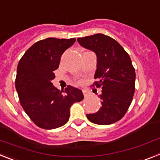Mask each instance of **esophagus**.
I'll use <instances>...</instances> for the list:
<instances>
[{"instance_id": "1", "label": "esophagus", "mask_w": 160, "mask_h": 160, "mask_svg": "<svg viewBox=\"0 0 160 160\" xmlns=\"http://www.w3.org/2000/svg\"><path fill=\"white\" fill-rule=\"evenodd\" d=\"M82 93L83 95H84L85 97H88V96L90 95V92H89L87 90H82Z\"/></svg>"}]
</instances>
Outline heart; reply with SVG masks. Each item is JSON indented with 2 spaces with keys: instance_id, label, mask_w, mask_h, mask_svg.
Instances as JSON below:
<instances>
[{
  "instance_id": "heart-1",
  "label": "heart",
  "mask_w": 160,
  "mask_h": 160,
  "mask_svg": "<svg viewBox=\"0 0 160 160\" xmlns=\"http://www.w3.org/2000/svg\"><path fill=\"white\" fill-rule=\"evenodd\" d=\"M78 82L82 83V80H78Z\"/></svg>"
}]
</instances>
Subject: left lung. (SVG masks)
<instances>
[{
    "label": "left lung",
    "mask_w": 160,
    "mask_h": 160,
    "mask_svg": "<svg viewBox=\"0 0 160 160\" xmlns=\"http://www.w3.org/2000/svg\"><path fill=\"white\" fill-rule=\"evenodd\" d=\"M83 47L97 55V70L93 87L102 89V107L87 114L90 122L109 125L118 122L128 111L135 89V71L129 54L119 43L102 33L78 38Z\"/></svg>",
    "instance_id": "obj_1"
}]
</instances>
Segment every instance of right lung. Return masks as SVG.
Instances as JSON below:
<instances>
[{
	"label": "right lung",
	"instance_id": "obj_1",
	"mask_svg": "<svg viewBox=\"0 0 160 160\" xmlns=\"http://www.w3.org/2000/svg\"><path fill=\"white\" fill-rule=\"evenodd\" d=\"M75 41L54 38L38 41L18 63L15 86L20 103L30 119L42 129L65 125L70 118V107L84 98L79 89L67 86L60 91L51 82L62 55Z\"/></svg>",
	"mask_w": 160,
	"mask_h": 160
}]
</instances>
